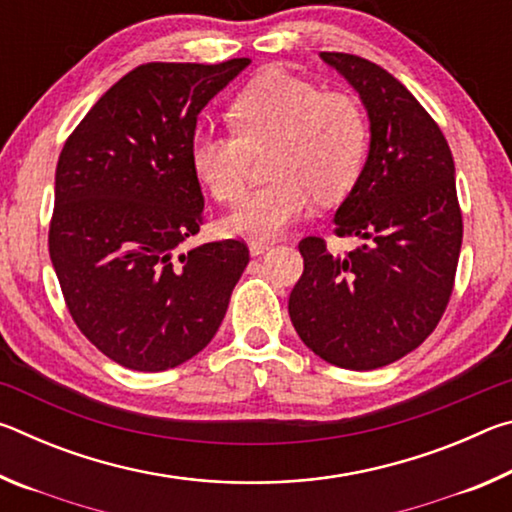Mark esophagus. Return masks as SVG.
Returning <instances> with one entry per match:
<instances>
[{
    "label": "esophagus",
    "instance_id": "esophagus-1",
    "mask_svg": "<svg viewBox=\"0 0 512 512\" xmlns=\"http://www.w3.org/2000/svg\"><path fill=\"white\" fill-rule=\"evenodd\" d=\"M271 248H273L271 241H250V244H248V250H250V255H253V257L264 255L266 250H271Z\"/></svg>",
    "mask_w": 512,
    "mask_h": 512
}]
</instances>
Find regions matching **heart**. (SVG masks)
Instances as JSON below:
<instances>
[{
  "label": "heart",
  "mask_w": 512,
  "mask_h": 512,
  "mask_svg": "<svg viewBox=\"0 0 512 512\" xmlns=\"http://www.w3.org/2000/svg\"><path fill=\"white\" fill-rule=\"evenodd\" d=\"M235 133L198 131L189 158L201 183L223 205L248 189L253 153L268 155L273 183L250 194L223 221L228 235L266 241L282 235L318 201H339L357 185L368 153V119L361 103L284 69L250 81L230 106Z\"/></svg>",
  "instance_id": "b5f03b06"
}]
</instances>
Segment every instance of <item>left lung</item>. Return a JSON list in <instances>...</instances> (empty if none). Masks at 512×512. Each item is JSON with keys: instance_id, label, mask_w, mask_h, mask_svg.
<instances>
[{"instance_id": "8db88e82", "label": "left lung", "mask_w": 512, "mask_h": 512, "mask_svg": "<svg viewBox=\"0 0 512 512\" xmlns=\"http://www.w3.org/2000/svg\"><path fill=\"white\" fill-rule=\"evenodd\" d=\"M320 58L368 112V158L334 214L336 235L363 244L332 255L320 237L302 239L305 271L289 316L320 359L375 370L418 348L452 296L463 241L454 158L436 121L393 74L339 51Z\"/></svg>"}]
</instances>
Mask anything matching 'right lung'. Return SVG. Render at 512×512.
Listing matches in <instances>:
<instances>
[{
	"instance_id": "obj_1",
	"label": "right lung",
	"mask_w": 512,
	"mask_h": 512,
	"mask_svg": "<svg viewBox=\"0 0 512 512\" xmlns=\"http://www.w3.org/2000/svg\"><path fill=\"white\" fill-rule=\"evenodd\" d=\"M248 65L135 67L60 151L51 264L74 323L119 366L160 372L192 359L214 339L248 266L237 239L180 250L203 223L189 158L196 119Z\"/></svg>"
}]
</instances>
